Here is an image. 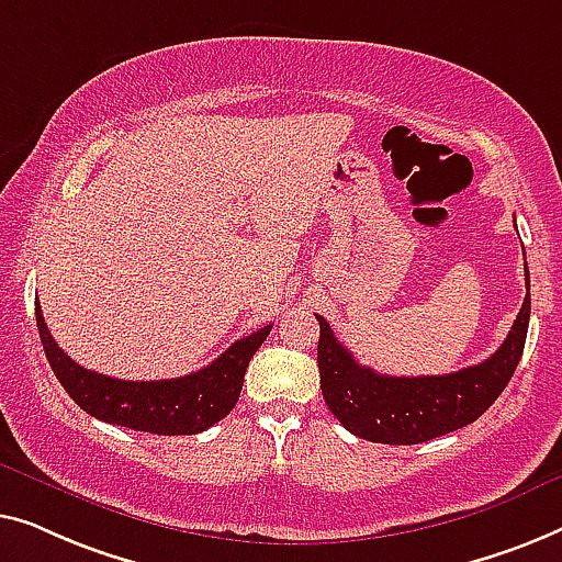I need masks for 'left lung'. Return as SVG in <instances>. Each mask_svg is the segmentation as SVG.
Masks as SVG:
<instances>
[{
    "label": "left lung",
    "mask_w": 562,
    "mask_h": 562,
    "mask_svg": "<svg viewBox=\"0 0 562 562\" xmlns=\"http://www.w3.org/2000/svg\"><path fill=\"white\" fill-rule=\"evenodd\" d=\"M527 267V265H525ZM321 323L318 369L323 400L346 430L363 440L386 446H415L453 432L479 420L504 392L525 351L529 326L527 297L509 336L486 361L440 376H390L361 367L334 336L328 321Z\"/></svg>",
    "instance_id": "1"
}]
</instances>
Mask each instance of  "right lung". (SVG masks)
I'll return each instance as SVG.
<instances>
[{"mask_svg":"<svg viewBox=\"0 0 562 562\" xmlns=\"http://www.w3.org/2000/svg\"><path fill=\"white\" fill-rule=\"evenodd\" d=\"M35 321L47 363L74 402L97 420L155 436H195L232 413L241 394L244 374L272 326L255 330L228 346L216 361L193 374L160 382H124L83 369L53 341L41 303Z\"/></svg>","mask_w":562,"mask_h":562,"instance_id":"1","label":"right lung"}]
</instances>
